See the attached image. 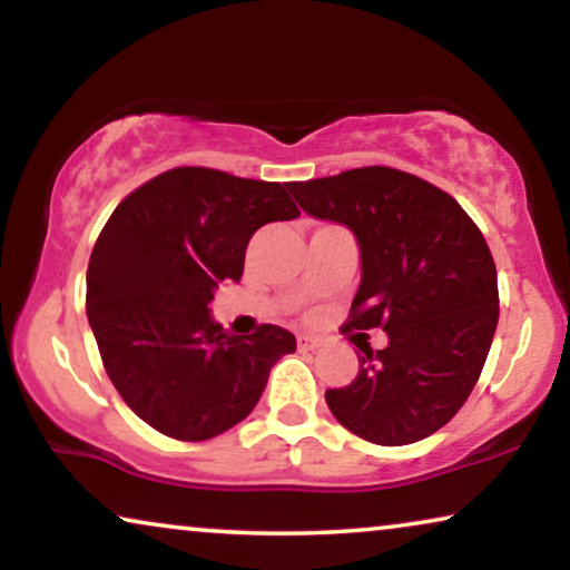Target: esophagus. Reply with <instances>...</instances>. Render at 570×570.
<instances>
[{
  "mask_svg": "<svg viewBox=\"0 0 570 570\" xmlns=\"http://www.w3.org/2000/svg\"><path fill=\"white\" fill-rule=\"evenodd\" d=\"M318 340L308 337V334H298V350H316Z\"/></svg>",
  "mask_w": 570,
  "mask_h": 570,
  "instance_id": "esophagus-1",
  "label": "esophagus"
}]
</instances>
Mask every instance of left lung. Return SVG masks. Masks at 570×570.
<instances>
[{"instance_id": "left-lung-1", "label": "left lung", "mask_w": 570, "mask_h": 570, "mask_svg": "<svg viewBox=\"0 0 570 570\" xmlns=\"http://www.w3.org/2000/svg\"><path fill=\"white\" fill-rule=\"evenodd\" d=\"M287 189L361 244L363 279L345 332L389 334L384 350L363 347L347 386L326 389L332 415L379 446L428 439L472 394L498 326L495 262L480 228L439 186L386 166Z\"/></svg>"}]
</instances>
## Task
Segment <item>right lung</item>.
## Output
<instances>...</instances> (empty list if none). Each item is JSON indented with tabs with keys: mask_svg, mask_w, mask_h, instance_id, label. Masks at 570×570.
<instances>
[{
	"mask_svg": "<svg viewBox=\"0 0 570 570\" xmlns=\"http://www.w3.org/2000/svg\"><path fill=\"white\" fill-rule=\"evenodd\" d=\"M301 209L277 181L181 166L119 202L88 264L90 330L137 417L178 441L215 439L256 407L269 371L295 350L283 326L233 337L209 316L223 279H240L262 225Z\"/></svg>",
	"mask_w": 570,
	"mask_h": 570,
	"instance_id": "add662e5",
	"label": "right lung"
}]
</instances>
